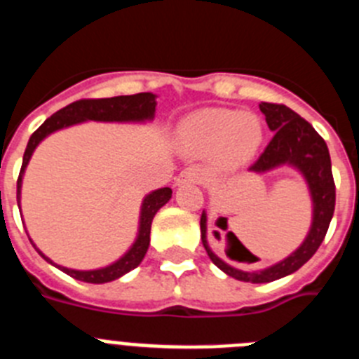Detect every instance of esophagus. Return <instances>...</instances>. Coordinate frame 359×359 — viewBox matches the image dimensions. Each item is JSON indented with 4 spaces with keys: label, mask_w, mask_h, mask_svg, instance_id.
Returning <instances> with one entry per match:
<instances>
[{
    "label": "esophagus",
    "mask_w": 359,
    "mask_h": 359,
    "mask_svg": "<svg viewBox=\"0 0 359 359\" xmlns=\"http://www.w3.org/2000/svg\"><path fill=\"white\" fill-rule=\"evenodd\" d=\"M201 182V170L196 169V167H189V169L182 170L176 177V185H189V183H199Z\"/></svg>",
    "instance_id": "esophagus-1"
}]
</instances>
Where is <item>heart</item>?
<instances>
[{
  "mask_svg": "<svg viewBox=\"0 0 359 359\" xmlns=\"http://www.w3.org/2000/svg\"><path fill=\"white\" fill-rule=\"evenodd\" d=\"M264 138L261 118L253 113L208 107L187 116L176 131L177 145L190 154L214 152L223 169H237L255 156Z\"/></svg>",
  "mask_w": 359,
  "mask_h": 359,
  "instance_id": "obj_1",
  "label": "heart"
}]
</instances>
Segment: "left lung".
I'll return each mask as SVG.
<instances>
[{
	"label": "left lung",
	"instance_id": "1",
	"mask_svg": "<svg viewBox=\"0 0 359 359\" xmlns=\"http://www.w3.org/2000/svg\"><path fill=\"white\" fill-rule=\"evenodd\" d=\"M262 115L266 116L269 131H273V138L264 149L259 160L250 167V172L266 174L269 170H275L278 167H291L297 172L302 174L309 190L311 203H313V219L307 231L306 239L294 250L293 253L268 266L264 269H253V271H244L228 264L221 257L212 252L207 237V212L201 214V241L207 250L210 261L217 266L221 271L231 278L243 282H252V284H264V282H273L282 277L294 273L297 269L302 268L311 257L315 255L320 248L323 237L327 233L329 223H331L332 214H334L336 189L334 180H332L331 170V156H329L327 144L323 142L322 136L315 131L307 120L297 115L293 109L282 104L261 102ZM228 243L233 244V233H226ZM226 255H230V248L226 250ZM257 259V257H255ZM259 261V259H257Z\"/></svg>",
	"mask_w": 359,
	"mask_h": 359
}]
</instances>
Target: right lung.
Returning <instances> with one entry per match:
<instances>
[{
    "label": "right lung",
    "instance_id": "obj_1",
    "mask_svg": "<svg viewBox=\"0 0 359 359\" xmlns=\"http://www.w3.org/2000/svg\"><path fill=\"white\" fill-rule=\"evenodd\" d=\"M156 95L154 93H136V95H122V97H111V98H86V100H77V102L69 104L62 107L57 113H53L50 118L44 120V123L37 129L28 140L27 149L23 154V165H21V172L18 177V207H21V185H23V176L27 170V165L30 161L32 154L36 151L37 145L50 136L52 133L61 131V129L69 128V126H77L82 122H118V123H145L152 122L156 115ZM172 198V190L169 187L156 189L149 192L142 201L140 207V221H138V233H136L135 243L129 246V250L123 253L120 259L115 262L97 269H72L66 266L55 264L52 259L44 255L37 248L34 241V248L39 252L44 261L65 271L69 277L77 278L82 282H90V284H106V282L116 280L129 273L131 269L144 261L145 253H147L149 243H151V224L156 212L163 207L165 203H169Z\"/></svg>",
    "mask_w": 359,
    "mask_h": 359
}]
</instances>
